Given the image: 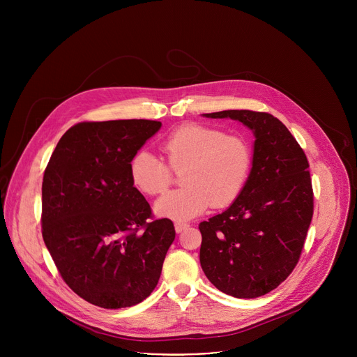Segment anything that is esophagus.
Segmentation results:
<instances>
[{
  "label": "esophagus",
  "mask_w": 357,
  "mask_h": 357,
  "mask_svg": "<svg viewBox=\"0 0 357 357\" xmlns=\"http://www.w3.org/2000/svg\"><path fill=\"white\" fill-rule=\"evenodd\" d=\"M189 225L186 222H175V230L176 233H181L182 230H185Z\"/></svg>",
  "instance_id": "1"
}]
</instances>
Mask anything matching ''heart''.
I'll list each match as a JSON object with an SVG mask.
<instances>
[{
    "label": "heart",
    "instance_id": "heart-1",
    "mask_svg": "<svg viewBox=\"0 0 357 357\" xmlns=\"http://www.w3.org/2000/svg\"><path fill=\"white\" fill-rule=\"evenodd\" d=\"M165 164L149 151H139L130 162L132 183L146 195L164 193L172 183V171L182 172L183 188L155 203V213L174 220H188L211 205L226 208L241 193L251 169L252 152L241 135L220 128L185 124L161 144Z\"/></svg>",
    "mask_w": 357,
    "mask_h": 357
}]
</instances>
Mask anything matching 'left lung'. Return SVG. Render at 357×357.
Returning <instances> with one entry per match:
<instances>
[{
    "label": "left lung",
    "instance_id": "8db88e82",
    "mask_svg": "<svg viewBox=\"0 0 357 357\" xmlns=\"http://www.w3.org/2000/svg\"><path fill=\"white\" fill-rule=\"evenodd\" d=\"M248 127L254 141L248 179L223 213L202 222L200 266L208 280L236 298H257L295 268L314 215L310 164L288 128L268 113L203 114Z\"/></svg>",
    "mask_w": 357,
    "mask_h": 357
}]
</instances>
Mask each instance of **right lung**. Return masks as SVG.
<instances>
[{
  "mask_svg": "<svg viewBox=\"0 0 357 357\" xmlns=\"http://www.w3.org/2000/svg\"><path fill=\"white\" fill-rule=\"evenodd\" d=\"M152 120L84 121L59 139L43 174L42 236L63 281L106 310L132 307L158 284L175 240L152 220L130 162L161 128Z\"/></svg>",
  "mask_w": 357,
  "mask_h": 357,
  "instance_id": "right-lung-1",
  "label": "right lung"
}]
</instances>
